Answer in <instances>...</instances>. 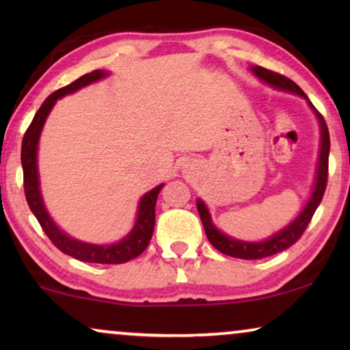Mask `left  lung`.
<instances>
[{
    "label": "left lung",
    "instance_id": "1",
    "mask_svg": "<svg viewBox=\"0 0 350 350\" xmlns=\"http://www.w3.org/2000/svg\"><path fill=\"white\" fill-rule=\"evenodd\" d=\"M252 71L261 81H265L266 84H271L272 88L279 90H286V92L298 94L303 98L308 100L309 107L312 108V111L315 113V116H317L320 122V156H319V167H317V176H315L314 191L312 194H310L308 204L304 205L303 212H301L298 217L288 224V226L280 229L279 232H275L274 236H271L269 239H266V241L262 242H243L223 234L212 223V218H210L208 208L205 207V204L200 199H198L199 217L202 219L205 234H207V239L210 241V243H212L217 250L224 253V255H229L232 258H241V260H261V258L272 256L275 255V253L284 252L288 247L293 245V243L303 236V232L306 231V228H308L310 219H312L319 204L322 202L325 188H327V180H328L329 133H328L327 122H325L322 114L314 108V105L309 102L308 95L301 90L299 85L286 78V76L274 73V71L262 68V66H252Z\"/></svg>",
    "mask_w": 350,
    "mask_h": 350
}]
</instances>
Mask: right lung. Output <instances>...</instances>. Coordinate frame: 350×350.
<instances>
[{
    "label": "right lung",
    "mask_w": 350,
    "mask_h": 350,
    "mask_svg": "<svg viewBox=\"0 0 350 350\" xmlns=\"http://www.w3.org/2000/svg\"><path fill=\"white\" fill-rule=\"evenodd\" d=\"M108 73L103 70H95L92 73H88L81 76L73 83L65 85L49 97L44 100L41 108L38 109L35 118L30 126H28L25 135L22 140V169H23V189H25V198L28 202V207L35 215L38 221H40L42 231L46 236L51 239V242L64 252L65 255H70L79 261L85 262H98V265H121V262H127L142 255L146 250L148 243H150L152 237V231H154L156 223V199L162 186H156L150 193H146L140 199L138 204V213L135 226L131 232L127 234L122 241L118 243H111V245H95V243H85L81 242L78 239H73L66 236L64 231L57 228V224L52 221V218L47 213L42 202L41 191H40V175H38V164H36V154H38V142H40V135L44 126L47 116H49L52 107L59 98L64 95L73 94L79 90L84 85L92 84L95 81L102 79Z\"/></svg>",
    "instance_id": "1"
}]
</instances>
